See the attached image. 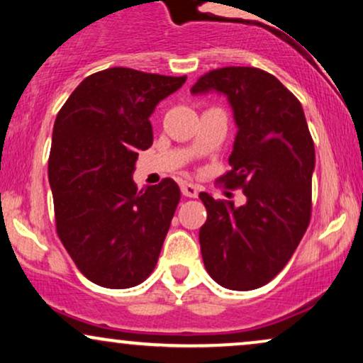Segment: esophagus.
Listing matches in <instances>:
<instances>
[{"label":"esophagus","instance_id":"34e87169","mask_svg":"<svg viewBox=\"0 0 363 363\" xmlns=\"http://www.w3.org/2000/svg\"><path fill=\"white\" fill-rule=\"evenodd\" d=\"M181 191H182V194L187 196V198H198V194H199V186L189 184V182H182V184H181Z\"/></svg>","mask_w":363,"mask_h":363}]
</instances>
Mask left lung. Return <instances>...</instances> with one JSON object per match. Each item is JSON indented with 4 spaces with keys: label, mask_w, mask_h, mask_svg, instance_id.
<instances>
[{
    "label": "left lung",
    "mask_w": 363,
    "mask_h": 363,
    "mask_svg": "<svg viewBox=\"0 0 363 363\" xmlns=\"http://www.w3.org/2000/svg\"><path fill=\"white\" fill-rule=\"evenodd\" d=\"M222 91L237 123L230 170L218 179L242 189L245 205L201 193L206 222L199 228L203 262L218 285L254 290L285 268L312 213L314 141L291 91L264 69L227 66L198 78L191 91Z\"/></svg>",
    "instance_id": "1"
}]
</instances>
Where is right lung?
Listing matches in <instances>:
<instances>
[{
	"label": "right lung",
	"mask_w": 363,
	"mask_h": 363,
	"mask_svg": "<svg viewBox=\"0 0 363 363\" xmlns=\"http://www.w3.org/2000/svg\"><path fill=\"white\" fill-rule=\"evenodd\" d=\"M186 77L109 68L86 77L57 112L49 155L56 232L77 268L106 289L152 274L181 189L165 177L138 191L133 170L153 143L150 116Z\"/></svg>",
	"instance_id": "1"
}]
</instances>
